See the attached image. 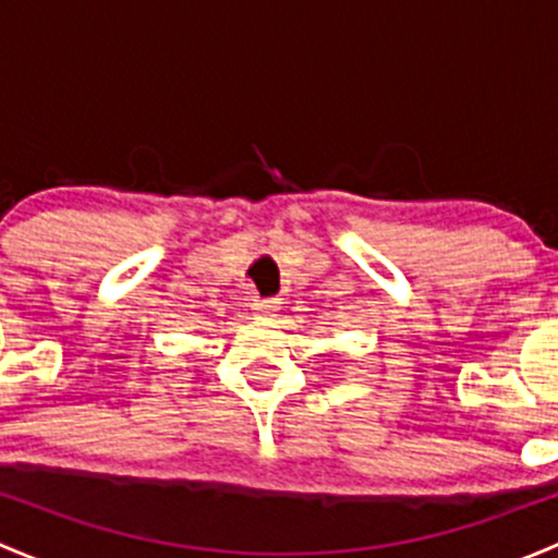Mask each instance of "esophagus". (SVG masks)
I'll return each instance as SVG.
<instances>
[{"instance_id": "esophagus-1", "label": "esophagus", "mask_w": 558, "mask_h": 558, "mask_svg": "<svg viewBox=\"0 0 558 558\" xmlns=\"http://www.w3.org/2000/svg\"><path fill=\"white\" fill-rule=\"evenodd\" d=\"M251 307L256 315H275V311H278V300H272V296H267V300H253Z\"/></svg>"}]
</instances>
